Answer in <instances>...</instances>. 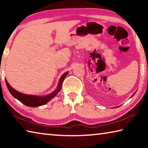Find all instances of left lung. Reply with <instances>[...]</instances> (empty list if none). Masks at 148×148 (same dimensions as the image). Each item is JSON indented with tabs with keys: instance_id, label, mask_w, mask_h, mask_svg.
<instances>
[{
	"instance_id": "8db88e82",
	"label": "left lung",
	"mask_w": 148,
	"mask_h": 148,
	"mask_svg": "<svg viewBox=\"0 0 148 148\" xmlns=\"http://www.w3.org/2000/svg\"><path fill=\"white\" fill-rule=\"evenodd\" d=\"M134 93H135V92H134ZM134 94H133V95H134ZM133 95H132V96H133Z\"/></svg>"
}]
</instances>
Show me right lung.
Here are the masks:
<instances>
[{
  "mask_svg": "<svg viewBox=\"0 0 148 148\" xmlns=\"http://www.w3.org/2000/svg\"><path fill=\"white\" fill-rule=\"evenodd\" d=\"M68 73L69 72H65V73L61 77V78L59 79L58 86H57V89L55 90L53 92H52L51 94L44 97L35 96V95H29L21 93V92H19V91L15 90L14 88H12V87L10 86V84H8V82H7L6 79H5V82H6V86L8 87L10 92L11 95L14 97V98L19 100L20 102H22L23 104L26 105L27 106L36 107L42 106V105H44L47 103V102L49 101H51L53 97H56V95L60 91V90H61L62 82H63L64 79L65 78V77L66 76V75L68 74Z\"/></svg>",
  "mask_w": 148,
  "mask_h": 148,
  "instance_id": "obj_1",
  "label": "right lung"
}]
</instances>
